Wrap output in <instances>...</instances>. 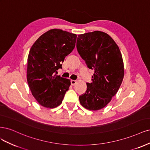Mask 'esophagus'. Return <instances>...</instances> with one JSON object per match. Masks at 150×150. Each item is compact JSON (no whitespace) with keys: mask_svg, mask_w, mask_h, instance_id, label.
<instances>
[{"mask_svg":"<svg viewBox=\"0 0 150 150\" xmlns=\"http://www.w3.org/2000/svg\"><path fill=\"white\" fill-rule=\"evenodd\" d=\"M76 83V80H71V85H75Z\"/></svg>","mask_w":150,"mask_h":150,"instance_id":"esophagus-1","label":"esophagus"}]
</instances>
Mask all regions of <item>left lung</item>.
Returning a JSON list of instances; mask_svg holds the SVG:
<instances>
[{
    "instance_id": "1",
    "label": "left lung",
    "mask_w": 150,
    "mask_h": 150,
    "mask_svg": "<svg viewBox=\"0 0 150 150\" xmlns=\"http://www.w3.org/2000/svg\"><path fill=\"white\" fill-rule=\"evenodd\" d=\"M76 49L90 69L94 70L92 83H86L85 93L79 96L80 104L89 110L104 108L116 95L124 77V65L119 47L103 32L78 35Z\"/></svg>"
}]
</instances>
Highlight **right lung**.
Here are the masks:
<instances>
[{"label": "right lung", "mask_w": 150, "mask_h": 150, "mask_svg": "<svg viewBox=\"0 0 150 150\" xmlns=\"http://www.w3.org/2000/svg\"><path fill=\"white\" fill-rule=\"evenodd\" d=\"M76 37L54 28L42 34L31 47L27 59V83L33 97L43 107H58L69 90L70 80L55 73L74 49Z\"/></svg>", "instance_id": "right-lung-1"}]
</instances>
